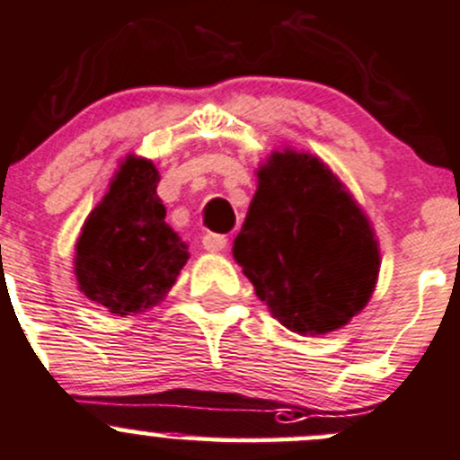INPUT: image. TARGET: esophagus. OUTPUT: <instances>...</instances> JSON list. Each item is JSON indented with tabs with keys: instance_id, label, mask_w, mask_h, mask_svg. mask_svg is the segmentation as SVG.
<instances>
[{
	"instance_id": "34e87169",
	"label": "esophagus",
	"mask_w": 460,
	"mask_h": 460,
	"mask_svg": "<svg viewBox=\"0 0 460 460\" xmlns=\"http://www.w3.org/2000/svg\"><path fill=\"white\" fill-rule=\"evenodd\" d=\"M201 243L208 252H221V250L228 248V239H226L224 234H215V232H208V234H203Z\"/></svg>"
}]
</instances>
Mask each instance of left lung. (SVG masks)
I'll return each instance as SVG.
<instances>
[{
  "label": "left lung",
  "mask_w": 460,
  "mask_h": 460,
  "mask_svg": "<svg viewBox=\"0 0 460 460\" xmlns=\"http://www.w3.org/2000/svg\"><path fill=\"white\" fill-rule=\"evenodd\" d=\"M234 261L274 319L319 336L348 325L376 288L374 228L316 155L274 150L257 168V192L232 245Z\"/></svg>",
  "instance_id": "8db88e82"
}]
</instances>
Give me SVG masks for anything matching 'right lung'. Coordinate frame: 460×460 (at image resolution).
<instances>
[{
	"label": "right lung",
	"instance_id": "add662e5",
	"mask_svg": "<svg viewBox=\"0 0 460 460\" xmlns=\"http://www.w3.org/2000/svg\"><path fill=\"white\" fill-rule=\"evenodd\" d=\"M157 183L153 161L128 155L75 245L79 292L115 316L164 301L188 261V245L165 224Z\"/></svg>",
	"mask_w": 460,
	"mask_h": 460
}]
</instances>
